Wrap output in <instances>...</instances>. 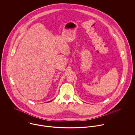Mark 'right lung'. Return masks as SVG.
I'll return each instance as SVG.
<instances>
[{
  "label": "right lung",
  "mask_w": 135,
  "mask_h": 135,
  "mask_svg": "<svg viewBox=\"0 0 135 135\" xmlns=\"http://www.w3.org/2000/svg\"><path fill=\"white\" fill-rule=\"evenodd\" d=\"M49 102H50V101H49Z\"/></svg>",
  "instance_id": "obj_1"
}]
</instances>
